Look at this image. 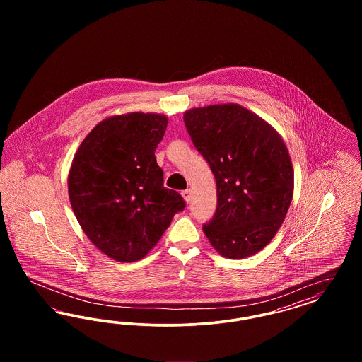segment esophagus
Wrapping results in <instances>:
<instances>
[{
  "label": "esophagus",
  "instance_id": "esophagus-1",
  "mask_svg": "<svg viewBox=\"0 0 362 362\" xmlns=\"http://www.w3.org/2000/svg\"><path fill=\"white\" fill-rule=\"evenodd\" d=\"M182 197H183V199L186 201V202H189L191 201V198H192V194H191V189H185V191H182Z\"/></svg>",
  "mask_w": 362,
  "mask_h": 362
}]
</instances>
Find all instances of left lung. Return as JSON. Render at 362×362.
Instances as JSON below:
<instances>
[{
	"label": "left lung",
	"instance_id": "1",
	"mask_svg": "<svg viewBox=\"0 0 362 362\" xmlns=\"http://www.w3.org/2000/svg\"><path fill=\"white\" fill-rule=\"evenodd\" d=\"M183 119L217 185V210L204 225L224 258L244 259L263 250L291 206L294 173L276 129L240 104L189 108Z\"/></svg>",
	"mask_w": 362,
	"mask_h": 362
}]
</instances>
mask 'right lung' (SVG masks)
Listing matches in <instances>:
<instances>
[{"instance_id":"obj_1","label":"right lung","mask_w":362,"mask_h":362,"mask_svg":"<svg viewBox=\"0 0 362 362\" xmlns=\"http://www.w3.org/2000/svg\"><path fill=\"white\" fill-rule=\"evenodd\" d=\"M167 115L127 112L99 122L76 151L68 191L73 213L108 258L136 262L155 247L185 201L164 187L155 151Z\"/></svg>"}]
</instances>
